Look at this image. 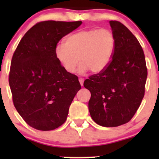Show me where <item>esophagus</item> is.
I'll return each instance as SVG.
<instances>
[{"mask_svg":"<svg viewBox=\"0 0 159 159\" xmlns=\"http://www.w3.org/2000/svg\"><path fill=\"white\" fill-rule=\"evenodd\" d=\"M78 80H79V82H80V84H81V86H83V84H84V78H80L79 79H78Z\"/></svg>","mask_w":159,"mask_h":159,"instance_id":"34e87169","label":"esophagus"}]
</instances>
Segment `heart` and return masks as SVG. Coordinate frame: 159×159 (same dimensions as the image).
Segmentation results:
<instances>
[{
	"instance_id": "b5f03b06",
	"label": "heart",
	"mask_w": 159,
	"mask_h": 159,
	"mask_svg": "<svg viewBox=\"0 0 159 159\" xmlns=\"http://www.w3.org/2000/svg\"><path fill=\"white\" fill-rule=\"evenodd\" d=\"M113 33L106 28L81 30L69 35L65 44L54 49L57 60L68 73H74L80 62L81 73L103 71L109 65L115 48Z\"/></svg>"
}]
</instances>
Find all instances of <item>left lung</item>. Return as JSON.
Instances as JSON below:
<instances>
[{
  "instance_id": "left-lung-1",
  "label": "left lung",
  "mask_w": 159,
  "mask_h": 159,
  "mask_svg": "<svg viewBox=\"0 0 159 159\" xmlns=\"http://www.w3.org/2000/svg\"><path fill=\"white\" fill-rule=\"evenodd\" d=\"M115 44L109 65L84 82L91 92V118L104 127L128 123L139 109L144 95L148 70L143 49L134 34L121 22L110 20Z\"/></svg>"
}]
</instances>
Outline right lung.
<instances>
[{"mask_svg": "<svg viewBox=\"0 0 159 159\" xmlns=\"http://www.w3.org/2000/svg\"><path fill=\"white\" fill-rule=\"evenodd\" d=\"M81 23L38 22L24 35L13 54L9 73L13 103L34 129L51 131L63 125L81 89L78 77L64 69L54 49L64 36Z\"/></svg>", "mask_w": 159, "mask_h": 159, "instance_id": "1", "label": "right lung"}]
</instances>
